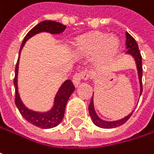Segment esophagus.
I'll use <instances>...</instances> for the list:
<instances>
[{"label":"esophagus","mask_w":154,"mask_h":154,"mask_svg":"<svg viewBox=\"0 0 154 154\" xmlns=\"http://www.w3.org/2000/svg\"><path fill=\"white\" fill-rule=\"evenodd\" d=\"M89 77V72L87 70H83V71H79L77 72L74 76H73V84L77 86L80 84V82L82 80H86Z\"/></svg>","instance_id":"esophagus-1"}]
</instances>
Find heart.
Wrapping results in <instances>:
<instances>
[{
    "label": "heart",
    "instance_id": "b5f03b06",
    "mask_svg": "<svg viewBox=\"0 0 154 154\" xmlns=\"http://www.w3.org/2000/svg\"><path fill=\"white\" fill-rule=\"evenodd\" d=\"M77 48L82 53H94L98 51L101 59L107 60L116 53L119 42L113 36H107L106 34L97 32L80 37L77 43Z\"/></svg>",
    "mask_w": 154,
    "mask_h": 154
}]
</instances>
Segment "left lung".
Instances as JSON below:
<instances>
[{"label":"left lung","instance_id":"8db88e82","mask_svg":"<svg viewBox=\"0 0 154 154\" xmlns=\"http://www.w3.org/2000/svg\"><path fill=\"white\" fill-rule=\"evenodd\" d=\"M126 37H127V40H126V45L128 48V52L132 54L135 59H136V61H137V69H138V76H139V81H140V85H141V90H140V94H142L143 92V84H142V76H143V67H142V56H141V53H140V51H139L138 45L137 43V41L134 39L133 36H131L128 32L126 33ZM89 113H90V116L93 119V122L102 128H117V127H119L123 124H125L128 119L131 117V115L133 114V112H131L129 115H128L126 118L120 119V120H117V121H112V122H108V121H104V120H102L101 119L98 118V116L96 115L95 111H94V100H93V95H92V98H91V102H90V104H89Z\"/></svg>","mask_w":154,"mask_h":154}]
</instances>
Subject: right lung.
I'll return each mask as SVG.
<instances>
[{
    "label": "right lung",
    "instance_id": "add662e5",
    "mask_svg": "<svg viewBox=\"0 0 154 154\" xmlns=\"http://www.w3.org/2000/svg\"><path fill=\"white\" fill-rule=\"evenodd\" d=\"M66 26L56 22L52 20H45L38 25H36L35 27H33L25 36L23 43L21 45L20 50H19V54L20 51L24 46L25 43L33 35L35 34H38L40 32H49L51 34H60L63 32L66 29ZM18 60L19 56L17 61L15 68V77H14V85H15V103L18 109L20 114L23 116V118L28 121L29 123L33 124L35 127H38L40 128H51L56 126H58L63 117H64V112H65V107L67 104V102L71 95V94L75 90V86L73 83L68 79L66 80L63 85L60 86L59 89L56 97H55V103L53 108L45 113H39V112H35L32 110H29L28 109L25 107L23 103L20 101L18 93H17V69H18Z\"/></svg>",
    "mask_w": 154,
    "mask_h": 154
}]
</instances>
